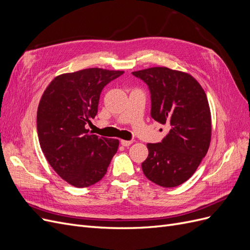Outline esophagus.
<instances>
[{
  "label": "esophagus",
  "instance_id": "obj_1",
  "mask_svg": "<svg viewBox=\"0 0 250 250\" xmlns=\"http://www.w3.org/2000/svg\"><path fill=\"white\" fill-rule=\"evenodd\" d=\"M121 144H122V145H123L124 147H128V146L131 145L132 141H125V140H122V141H121Z\"/></svg>",
  "mask_w": 250,
  "mask_h": 250
}]
</instances>
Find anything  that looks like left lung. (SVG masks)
Returning a JSON list of instances; mask_svg holds the SVG:
<instances>
[{"instance_id":"8db88e82","label":"left lung","mask_w":250,"mask_h":250,"mask_svg":"<svg viewBox=\"0 0 250 250\" xmlns=\"http://www.w3.org/2000/svg\"><path fill=\"white\" fill-rule=\"evenodd\" d=\"M150 92V115L169 128L156 144H147L148 157L142 164L152 183L174 188L184 184L206 156L211 134L208 98L191 75L168 67H150L132 72Z\"/></svg>"}]
</instances>
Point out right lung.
I'll return each instance as SVG.
<instances>
[{"mask_svg": "<svg viewBox=\"0 0 250 250\" xmlns=\"http://www.w3.org/2000/svg\"><path fill=\"white\" fill-rule=\"evenodd\" d=\"M123 71L98 67L62 74L44 90L37 109V134L51 167L66 183L92 186L106 174L118 140L88 133L102 89Z\"/></svg>", "mask_w": 250, "mask_h": 250, "instance_id": "add662e5", "label": "right lung"}]
</instances>
